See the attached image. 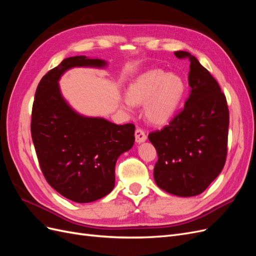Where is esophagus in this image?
<instances>
[{
  "label": "esophagus",
  "mask_w": 256,
  "mask_h": 256,
  "mask_svg": "<svg viewBox=\"0 0 256 256\" xmlns=\"http://www.w3.org/2000/svg\"><path fill=\"white\" fill-rule=\"evenodd\" d=\"M134 136H136V142L138 143V144H141V143L145 142L146 138H147L145 132H144V131H143L142 129H140V128H138V129L136 130Z\"/></svg>",
  "instance_id": "1"
}]
</instances>
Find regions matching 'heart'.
<instances>
[{
	"label": "heart",
	"mask_w": 256,
	"mask_h": 256,
	"mask_svg": "<svg viewBox=\"0 0 256 256\" xmlns=\"http://www.w3.org/2000/svg\"><path fill=\"white\" fill-rule=\"evenodd\" d=\"M186 92L184 80L177 74H166L161 69H150L138 76L127 88L124 100L131 104L144 106L147 120L162 126L171 122L178 112Z\"/></svg>",
	"instance_id": "heart-1"
}]
</instances>
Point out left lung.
<instances>
[{"instance_id":"left-lung-1","label":"left lung","mask_w":256,"mask_h":256,"mask_svg":"<svg viewBox=\"0 0 256 256\" xmlns=\"http://www.w3.org/2000/svg\"><path fill=\"white\" fill-rule=\"evenodd\" d=\"M190 94L168 126L148 134L158 154L154 168L157 186L170 194L188 198L204 192L226 164L230 114L218 82L189 52Z\"/></svg>"}]
</instances>
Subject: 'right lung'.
<instances>
[{
    "instance_id": "obj_1",
    "label": "right lung",
    "mask_w": 256,
    "mask_h": 256,
    "mask_svg": "<svg viewBox=\"0 0 256 256\" xmlns=\"http://www.w3.org/2000/svg\"><path fill=\"white\" fill-rule=\"evenodd\" d=\"M104 60L65 58L42 76L32 110L33 143L51 187L76 203L106 196L115 184V164L134 143V125H116L76 112L62 96L58 81L74 67L104 68Z\"/></svg>"
}]
</instances>
